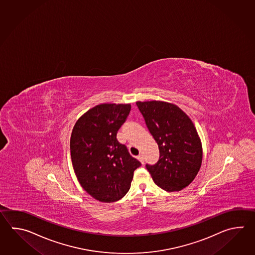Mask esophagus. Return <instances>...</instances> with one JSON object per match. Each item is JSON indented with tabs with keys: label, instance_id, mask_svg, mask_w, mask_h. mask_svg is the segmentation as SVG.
<instances>
[{
	"label": "esophagus",
	"instance_id": "obj_1",
	"mask_svg": "<svg viewBox=\"0 0 255 255\" xmlns=\"http://www.w3.org/2000/svg\"><path fill=\"white\" fill-rule=\"evenodd\" d=\"M136 158L140 161L141 164H144V157H143V156L142 155H138L137 157H136Z\"/></svg>",
	"mask_w": 255,
	"mask_h": 255
}]
</instances>
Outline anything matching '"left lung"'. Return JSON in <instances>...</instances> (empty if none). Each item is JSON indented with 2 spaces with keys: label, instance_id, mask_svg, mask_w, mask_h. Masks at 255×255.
<instances>
[{
  "label": "left lung",
  "instance_id": "obj_1",
  "mask_svg": "<svg viewBox=\"0 0 255 255\" xmlns=\"http://www.w3.org/2000/svg\"><path fill=\"white\" fill-rule=\"evenodd\" d=\"M136 106L159 148L158 161L146 165L154 182L169 192L184 189L202 162V145L193 122L172 103L137 101Z\"/></svg>",
  "mask_w": 255,
  "mask_h": 255
}]
</instances>
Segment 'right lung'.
Wrapping results in <instances>:
<instances>
[{
  "instance_id": "obj_1",
  "label": "right lung",
  "mask_w": 255,
  "mask_h": 255,
  "mask_svg": "<svg viewBox=\"0 0 255 255\" xmlns=\"http://www.w3.org/2000/svg\"><path fill=\"white\" fill-rule=\"evenodd\" d=\"M131 109L130 104L98 105L77 120L70 138L71 158L82 188L101 202L120 201L129 190L141 164L117 133Z\"/></svg>"
}]
</instances>
